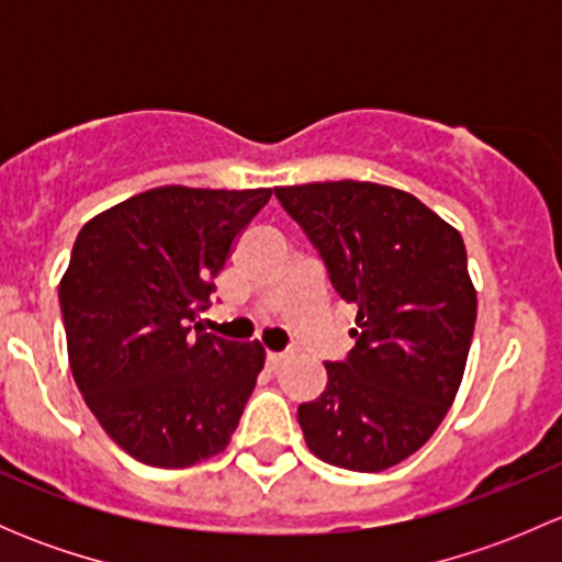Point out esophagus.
<instances>
[{
    "instance_id": "34e87169",
    "label": "esophagus",
    "mask_w": 562,
    "mask_h": 562,
    "mask_svg": "<svg viewBox=\"0 0 562 562\" xmlns=\"http://www.w3.org/2000/svg\"><path fill=\"white\" fill-rule=\"evenodd\" d=\"M285 359H288L285 353H274V350H269V353H266V361H269L271 370H280V364H285Z\"/></svg>"
}]
</instances>
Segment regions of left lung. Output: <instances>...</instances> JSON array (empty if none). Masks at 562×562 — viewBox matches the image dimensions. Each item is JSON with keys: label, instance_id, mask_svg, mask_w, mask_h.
<instances>
[{"label": "left lung", "instance_id": "1", "mask_svg": "<svg viewBox=\"0 0 562 562\" xmlns=\"http://www.w3.org/2000/svg\"><path fill=\"white\" fill-rule=\"evenodd\" d=\"M310 236L334 291L356 304V348L326 364L299 405L307 449L334 468L381 473L416 454L454 402L475 326V288L454 225L375 181L274 187Z\"/></svg>", "mask_w": 562, "mask_h": 562}]
</instances>
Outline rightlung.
Wrapping results in <instances>:
<instances>
[{"label": "right lung", "instance_id": "right-lung-1", "mask_svg": "<svg viewBox=\"0 0 562 562\" xmlns=\"http://www.w3.org/2000/svg\"><path fill=\"white\" fill-rule=\"evenodd\" d=\"M271 190L155 187L89 220L59 282L67 359L108 438L151 468L225 451L266 350L190 323Z\"/></svg>", "mask_w": 562, "mask_h": 562}]
</instances>
